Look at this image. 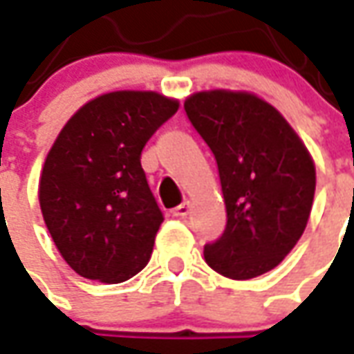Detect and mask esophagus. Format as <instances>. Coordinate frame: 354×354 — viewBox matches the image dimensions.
<instances>
[{"label": "esophagus", "instance_id": "1", "mask_svg": "<svg viewBox=\"0 0 354 354\" xmlns=\"http://www.w3.org/2000/svg\"><path fill=\"white\" fill-rule=\"evenodd\" d=\"M187 212H189V203H182V205H178L176 209H172L170 214H172V216H176V218H185V216H187Z\"/></svg>", "mask_w": 354, "mask_h": 354}]
</instances>
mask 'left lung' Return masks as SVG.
<instances>
[{"instance_id":"left-lung-1","label":"left lung","mask_w":354,"mask_h":354,"mask_svg":"<svg viewBox=\"0 0 354 354\" xmlns=\"http://www.w3.org/2000/svg\"><path fill=\"white\" fill-rule=\"evenodd\" d=\"M211 147L226 205V230L205 261L226 278L276 268L297 245L313 209L316 169L280 111L249 91H197L184 103Z\"/></svg>"}]
</instances>
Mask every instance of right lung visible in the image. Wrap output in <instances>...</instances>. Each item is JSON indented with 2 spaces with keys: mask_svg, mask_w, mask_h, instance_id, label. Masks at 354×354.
<instances>
[{
  "mask_svg": "<svg viewBox=\"0 0 354 354\" xmlns=\"http://www.w3.org/2000/svg\"><path fill=\"white\" fill-rule=\"evenodd\" d=\"M178 107L157 91H111L82 105L59 132L38 197L55 247L76 274L120 283L149 263L165 218L140 159Z\"/></svg>",
  "mask_w": 354,
  "mask_h": 354,
  "instance_id": "right-lung-1",
  "label": "right lung"
}]
</instances>
